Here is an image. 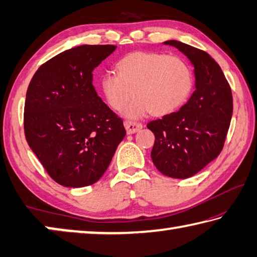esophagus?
Returning a JSON list of instances; mask_svg holds the SVG:
<instances>
[{
	"label": "esophagus",
	"instance_id": "esophagus-1",
	"mask_svg": "<svg viewBox=\"0 0 257 257\" xmlns=\"http://www.w3.org/2000/svg\"><path fill=\"white\" fill-rule=\"evenodd\" d=\"M124 128L127 130V134H135L137 133L138 130H141L143 128V124L139 122H135V121H124Z\"/></svg>",
	"mask_w": 257,
	"mask_h": 257
}]
</instances>
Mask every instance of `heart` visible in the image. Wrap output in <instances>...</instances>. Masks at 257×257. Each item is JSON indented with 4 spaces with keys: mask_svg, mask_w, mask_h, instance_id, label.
I'll return each mask as SVG.
<instances>
[{
    "mask_svg": "<svg viewBox=\"0 0 257 257\" xmlns=\"http://www.w3.org/2000/svg\"><path fill=\"white\" fill-rule=\"evenodd\" d=\"M116 75L104 73L99 87L114 111L124 110L127 118L139 119L150 113L170 114L179 108L194 87L193 70L187 61L161 52L135 51L115 63Z\"/></svg>",
    "mask_w": 257,
    "mask_h": 257,
    "instance_id": "heart-1",
    "label": "heart"
}]
</instances>
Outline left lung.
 Returning a JSON list of instances; mask_svg holds the SVG:
<instances>
[{
    "instance_id": "8db88e82",
    "label": "left lung",
    "mask_w": 257,
    "mask_h": 257,
    "mask_svg": "<svg viewBox=\"0 0 257 257\" xmlns=\"http://www.w3.org/2000/svg\"><path fill=\"white\" fill-rule=\"evenodd\" d=\"M190 60L195 92L179 111L147 124L155 136L152 160L164 176L186 179L205 168L223 149L232 116L231 88L210 54L179 41H167Z\"/></svg>"
}]
</instances>
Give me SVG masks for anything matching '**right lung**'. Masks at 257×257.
<instances>
[{"instance_id":"obj_1","label":"right lung","mask_w":257,"mask_h":257,"mask_svg":"<svg viewBox=\"0 0 257 257\" xmlns=\"http://www.w3.org/2000/svg\"><path fill=\"white\" fill-rule=\"evenodd\" d=\"M115 49L72 47L42 64L29 82L26 139L49 176L64 187L95 184L125 136L122 119L93 86V70Z\"/></svg>"}]
</instances>
